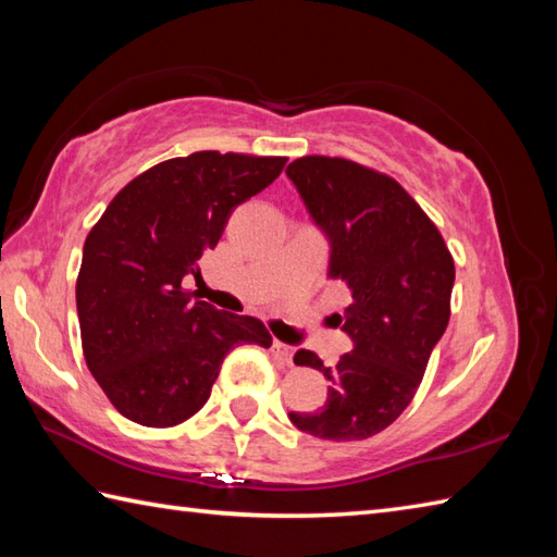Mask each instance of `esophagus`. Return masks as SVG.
<instances>
[{"mask_svg": "<svg viewBox=\"0 0 557 557\" xmlns=\"http://www.w3.org/2000/svg\"><path fill=\"white\" fill-rule=\"evenodd\" d=\"M272 354H275V359H280L282 363L292 366V359H294V347L289 345H282V342H272Z\"/></svg>", "mask_w": 557, "mask_h": 557, "instance_id": "esophagus-1", "label": "esophagus"}]
</instances>
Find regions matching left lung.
<instances>
[{
	"label": "left lung",
	"mask_w": 557,
	"mask_h": 557,
	"mask_svg": "<svg viewBox=\"0 0 557 557\" xmlns=\"http://www.w3.org/2000/svg\"><path fill=\"white\" fill-rule=\"evenodd\" d=\"M287 176L330 242L327 277L351 289L339 323L354 345L335 369L313 351L294 354V363L323 371L333 385L323 409L289 411V421L323 441H366L417 395L449 321L453 256L417 200L381 172L306 156Z\"/></svg>",
	"instance_id": "obj_1"
}]
</instances>
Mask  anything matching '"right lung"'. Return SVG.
<instances>
[{"label":"right lung","instance_id":"add662e5","mask_svg":"<svg viewBox=\"0 0 557 557\" xmlns=\"http://www.w3.org/2000/svg\"><path fill=\"white\" fill-rule=\"evenodd\" d=\"M285 162L218 150L160 162L90 230L76 280L83 357L122 417L150 429L191 419L234 347L272 345L258 318L194 301L182 282L218 246L234 208Z\"/></svg>","mask_w":557,"mask_h":557}]
</instances>
